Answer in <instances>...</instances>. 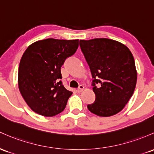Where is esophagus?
<instances>
[{
    "instance_id": "34e87169",
    "label": "esophagus",
    "mask_w": 154,
    "mask_h": 154,
    "mask_svg": "<svg viewBox=\"0 0 154 154\" xmlns=\"http://www.w3.org/2000/svg\"><path fill=\"white\" fill-rule=\"evenodd\" d=\"M83 90H84V86L81 85L79 86V88H77V92L81 93Z\"/></svg>"
}]
</instances>
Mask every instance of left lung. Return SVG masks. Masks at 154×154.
Here are the masks:
<instances>
[{
	"label": "left lung",
	"instance_id": "obj_1",
	"mask_svg": "<svg viewBox=\"0 0 154 154\" xmlns=\"http://www.w3.org/2000/svg\"><path fill=\"white\" fill-rule=\"evenodd\" d=\"M80 46L90 67L96 95L88 109L101 117L121 112L136 87L137 74L131 51L124 44L106 38L80 40Z\"/></svg>",
	"mask_w": 154,
	"mask_h": 154
}]
</instances>
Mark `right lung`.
<instances>
[{"instance_id": "1", "label": "right lung", "mask_w": 154, "mask_h": 154, "mask_svg": "<svg viewBox=\"0 0 154 154\" xmlns=\"http://www.w3.org/2000/svg\"><path fill=\"white\" fill-rule=\"evenodd\" d=\"M78 46V39L47 38L26 49L18 69V86L33 112L52 117L65 109L72 92L66 90L60 80V68Z\"/></svg>"}]
</instances>
